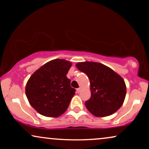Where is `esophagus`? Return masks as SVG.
<instances>
[{
    "label": "esophagus",
    "mask_w": 149,
    "mask_h": 149,
    "mask_svg": "<svg viewBox=\"0 0 149 149\" xmlns=\"http://www.w3.org/2000/svg\"><path fill=\"white\" fill-rule=\"evenodd\" d=\"M80 91H81V88H80V87H79V88H77V93H80Z\"/></svg>",
    "instance_id": "34e87169"
}]
</instances>
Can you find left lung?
Returning <instances> with one entry per match:
<instances>
[{
	"mask_svg": "<svg viewBox=\"0 0 149 149\" xmlns=\"http://www.w3.org/2000/svg\"><path fill=\"white\" fill-rule=\"evenodd\" d=\"M77 68L85 73L90 81L91 95L85 107L96 117H106L115 113L123 104L126 95L123 79L100 63L79 62Z\"/></svg>",
	"mask_w": 149,
	"mask_h": 149,
	"instance_id": "8db88e82",
	"label": "left lung"
}]
</instances>
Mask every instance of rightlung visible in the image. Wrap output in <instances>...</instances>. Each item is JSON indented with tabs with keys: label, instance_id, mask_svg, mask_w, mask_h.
Masks as SVG:
<instances>
[{
	"label": "right lung",
	"instance_id": "right-lung-1",
	"mask_svg": "<svg viewBox=\"0 0 149 149\" xmlns=\"http://www.w3.org/2000/svg\"><path fill=\"white\" fill-rule=\"evenodd\" d=\"M71 63L56 59L35 71L26 86V95L30 105L40 115L57 117L68 109L75 94L66 74Z\"/></svg>",
	"mask_w": 149,
	"mask_h": 149
}]
</instances>
